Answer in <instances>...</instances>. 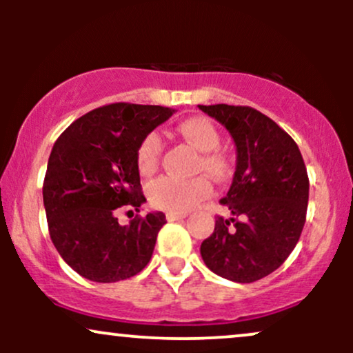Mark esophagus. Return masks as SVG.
<instances>
[{
    "label": "esophagus",
    "mask_w": 353,
    "mask_h": 353,
    "mask_svg": "<svg viewBox=\"0 0 353 353\" xmlns=\"http://www.w3.org/2000/svg\"><path fill=\"white\" fill-rule=\"evenodd\" d=\"M165 219H168L169 222H174V221H182V219H185V214H179V212H168V214H165Z\"/></svg>",
    "instance_id": "34e87169"
}]
</instances>
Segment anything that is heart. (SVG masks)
Returning a JSON list of instances; mask_svg holds the SVG:
<instances>
[{
	"instance_id": "b5f03b06",
	"label": "heart",
	"mask_w": 353,
	"mask_h": 353,
	"mask_svg": "<svg viewBox=\"0 0 353 353\" xmlns=\"http://www.w3.org/2000/svg\"><path fill=\"white\" fill-rule=\"evenodd\" d=\"M177 132L190 143L197 151L202 152L201 169L210 177L221 179L229 171V163L224 154L217 151L221 145V134L212 121L208 117L194 116L182 121L177 125ZM161 152H163V141L159 134L151 132L141 141L137 148V169L144 176H149L157 169ZM210 194V184L204 177L194 179H177V177L163 176L152 181L148 188L149 201L154 208H159L169 212H188L196 208L201 201H204Z\"/></svg>"
}]
</instances>
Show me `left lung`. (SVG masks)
I'll return each instance as SVG.
<instances>
[{"mask_svg": "<svg viewBox=\"0 0 353 353\" xmlns=\"http://www.w3.org/2000/svg\"><path fill=\"white\" fill-rule=\"evenodd\" d=\"M229 131L236 172L228 196L230 217H217L201 244L214 274L250 283L272 274L297 245L309 204V177L295 141L270 117L247 106H199Z\"/></svg>", "mask_w": 353, "mask_h": 353, "instance_id": "left-lung-1", "label": "left lung"}]
</instances>
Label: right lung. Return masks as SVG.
Returning <instances> with one entry per match:
<instances>
[{"instance_id":"1","label":"right lung","mask_w":353,"mask_h":353,"mask_svg":"<svg viewBox=\"0 0 353 353\" xmlns=\"http://www.w3.org/2000/svg\"><path fill=\"white\" fill-rule=\"evenodd\" d=\"M174 114L172 108L116 103L92 109L58 137L48 161L43 202L52 244L72 270L92 282H117L151 261L163 212L129 225L119 208L139 212L137 148Z\"/></svg>"}]
</instances>
